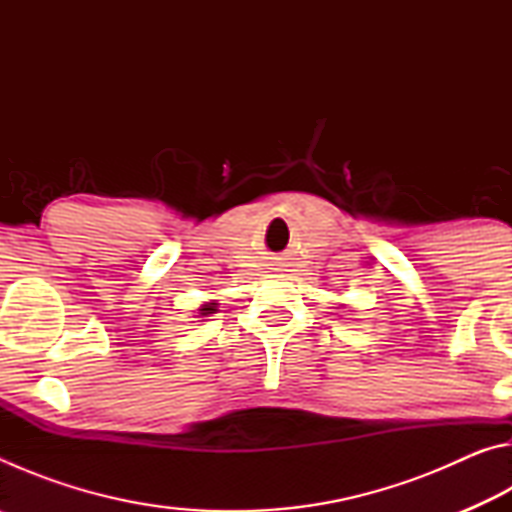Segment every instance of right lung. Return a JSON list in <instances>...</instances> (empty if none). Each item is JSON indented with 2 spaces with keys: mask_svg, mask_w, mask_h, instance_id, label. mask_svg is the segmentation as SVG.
I'll return each mask as SVG.
<instances>
[{
  "mask_svg": "<svg viewBox=\"0 0 512 512\" xmlns=\"http://www.w3.org/2000/svg\"><path fill=\"white\" fill-rule=\"evenodd\" d=\"M210 314H216V302H205V305H201V309H198V316H210Z\"/></svg>",
  "mask_w": 512,
  "mask_h": 512,
  "instance_id": "1",
  "label": "right lung"
}]
</instances>
